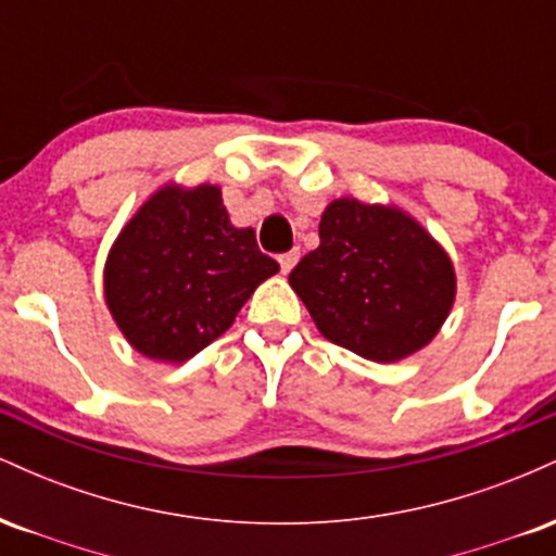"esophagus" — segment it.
Listing matches in <instances>:
<instances>
[{
	"label": "esophagus",
	"mask_w": 556,
	"mask_h": 556,
	"mask_svg": "<svg viewBox=\"0 0 556 556\" xmlns=\"http://www.w3.org/2000/svg\"><path fill=\"white\" fill-rule=\"evenodd\" d=\"M298 258H300V251H298V248H292V251L282 253V256H279V266H282V274H290V271H292V266L298 264Z\"/></svg>",
	"instance_id": "1"
}]
</instances>
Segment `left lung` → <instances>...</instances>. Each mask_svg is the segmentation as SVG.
Instances as JSON below:
<instances>
[{"instance_id":"8db88e82","label":"left lung","mask_w":556,"mask_h":556,"mask_svg":"<svg viewBox=\"0 0 556 556\" xmlns=\"http://www.w3.org/2000/svg\"><path fill=\"white\" fill-rule=\"evenodd\" d=\"M318 238L290 285L329 342L392 363L433 340L455 303V269L416 219L340 198L324 212Z\"/></svg>"}]
</instances>
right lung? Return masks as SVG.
Instances as JSON below:
<instances>
[{"label":"right lung","instance_id":"1","mask_svg":"<svg viewBox=\"0 0 556 556\" xmlns=\"http://www.w3.org/2000/svg\"><path fill=\"white\" fill-rule=\"evenodd\" d=\"M277 271L251 227L229 225L219 188L167 185L119 232L106 258L104 295L138 353L182 363L225 334L253 290Z\"/></svg>","mask_w":556,"mask_h":556}]
</instances>
